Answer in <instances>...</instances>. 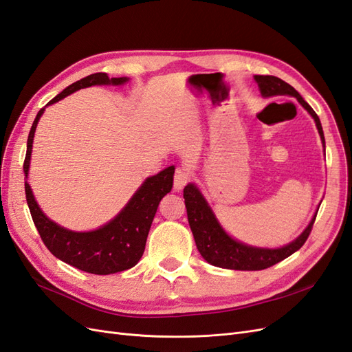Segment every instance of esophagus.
Instances as JSON below:
<instances>
[{
	"label": "esophagus",
	"instance_id": "1",
	"mask_svg": "<svg viewBox=\"0 0 352 352\" xmlns=\"http://www.w3.org/2000/svg\"><path fill=\"white\" fill-rule=\"evenodd\" d=\"M188 182H189V175L186 172V168L185 167H177L176 172H175V182H173L175 190H177V192H179V190H182L186 186Z\"/></svg>",
	"mask_w": 352,
	"mask_h": 352
}]
</instances>
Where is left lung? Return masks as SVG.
Listing matches in <instances>:
<instances>
[{
    "label": "left lung",
    "mask_w": 352,
    "mask_h": 352,
    "mask_svg": "<svg viewBox=\"0 0 352 352\" xmlns=\"http://www.w3.org/2000/svg\"><path fill=\"white\" fill-rule=\"evenodd\" d=\"M254 80L257 82L258 89L264 98L276 97V95H287L294 97L302 107L308 111L317 126L318 135L324 146V135L320 119L316 111L308 105L304 98L289 83L276 78V76H261L255 74ZM184 198L188 212V221L190 230L197 243V248L207 263L216 267L229 269V270H264L272 267L276 263L289 257L295 251L300 250L305 243L317 212L308 223V226L302 233L292 242L283 245L280 248H261L252 247V245L243 243L235 238H232L229 233L223 229L220 221L217 220L214 211L210 207L207 199L202 195L199 188L195 184H188L184 189ZM318 211V210H317Z\"/></svg>",
    "instance_id": "obj_1"
}]
</instances>
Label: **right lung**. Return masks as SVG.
Wrapping results in <instances>:
<instances>
[{
	"instance_id": "obj_1",
	"label": "right lung",
	"mask_w": 352,
	"mask_h": 352,
	"mask_svg": "<svg viewBox=\"0 0 352 352\" xmlns=\"http://www.w3.org/2000/svg\"><path fill=\"white\" fill-rule=\"evenodd\" d=\"M126 82H129V78H109L107 73H94L69 85L65 91L52 98L45 107L83 88L101 87V85L119 87V85H124ZM45 107L38 111L34 124L30 127L26 158L23 164L26 176V201L41 239L44 241L45 247L54 257L82 272L92 274H113L132 269L142 257L148 232H150L160 201L172 190L175 166H170L162 170L160 173L146 177L144 184L138 188L133 197L127 201V204L122 208L119 214L98 229L76 232L63 228L58 223L52 221L44 214V211L38 206L28 182L34 136L38 122L41 116L44 114Z\"/></svg>"
}]
</instances>
